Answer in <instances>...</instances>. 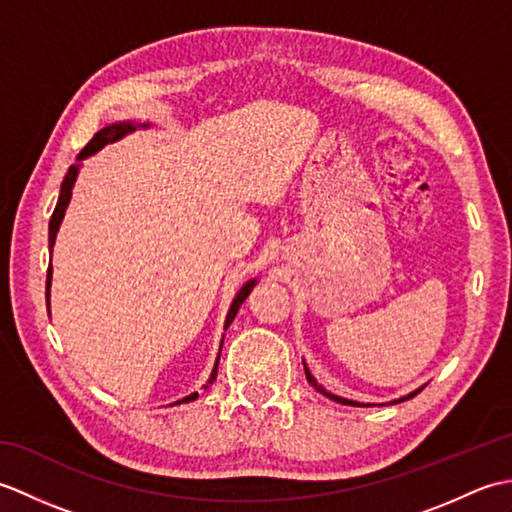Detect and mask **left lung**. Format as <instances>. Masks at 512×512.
<instances>
[{
	"instance_id": "1",
	"label": "left lung",
	"mask_w": 512,
	"mask_h": 512,
	"mask_svg": "<svg viewBox=\"0 0 512 512\" xmlns=\"http://www.w3.org/2000/svg\"><path fill=\"white\" fill-rule=\"evenodd\" d=\"M306 378L310 380V385L314 387V389H317V391H321V394L323 396H328L330 400H334V402H341V405H350V407H363L361 405V402H354V400H347V398H341V396H334L332 394V391H328V389H325L323 385H319L317 383V378H314L310 372H308V367H306ZM418 391H422V389H418ZM418 391H413V394H409V396H405V398H400V400H394V402H402V400H409V398H413V396H416L418 394Z\"/></svg>"
}]
</instances>
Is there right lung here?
I'll use <instances>...</instances> for the list:
<instances>
[{
	"instance_id": "add662e5",
	"label": "right lung",
	"mask_w": 512,
	"mask_h": 512,
	"mask_svg": "<svg viewBox=\"0 0 512 512\" xmlns=\"http://www.w3.org/2000/svg\"><path fill=\"white\" fill-rule=\"evenodd\" d=\"M129 132H134V125H132V123H114V125L103 127L101 132H96L94 138L90 140V143L81 149L79 160L92 156L94 151H99V149L105 147L107 143H114V140L123 138V136L129 134ZM76 171H79V167H76V165L70 167V171L65 173V178H63L61 193H59V202H57V206H54V213H52V217H50V248L54 246V237H57L59 224H61V220H63L65 209H68V204H70L72 187H74V180H76ZM50 279H52V266H48V281H46V297H48V301H50ZM253 286H255V279L248 281V284H244L242 290L237 292V297H235L233 303H231V310H228V314H226V325H224V328H228V325L233 323L239 306H242L244 299L250 295V290H253ZM217 365H220V356H217V361H215L213 374H211V378H209V385H213V380H215V376H217ZM209 385H206V387H209ZM195 398H198V394H191V396L182 398V400H178V402H189V400H195Z\"/></svg>"
}]
</instances>
